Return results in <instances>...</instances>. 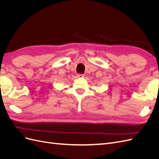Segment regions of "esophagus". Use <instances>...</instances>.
Instances as JSON below:
<instances>
[{
    "instance_id": "34e87169",
    "label": "esophagus",
    "mask_w": 159,
    "mask_h": 159,
    "mask_svg": "<svg viewBox=\"0 0 159 159\" xmlns=\"http://www.w3.org/2000/svg\"><path fill=\"white\" fill-rule=\"evenodd\" d=\"M77 76H78V78H84V74H78V75H77Z\"/></svg>"
}]
</instances>
